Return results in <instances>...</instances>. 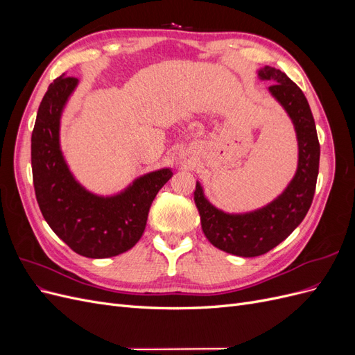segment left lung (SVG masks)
Here are the masks:
<instances>
[{"mask_svg": "<svg viewBox=\"0 0 355 355\" xmlns=\"http://www.w3.org/2000/svg\"><path fill=\"white\" fill-rule=\"evenodd\" d=\"M272 84V98L293 123L297 139V168L287 188L266 206L247 213H227L204 196L197 180L194 200L207 240L218 249L243 257L261 256L284 241L304 220L314 198L320 163V144L313 112L305 94L284 72L272 67L257 71Z\"/></svg>", "mask_w": 355, "mask_h": 355, "instance_id": "1", "label": "left lung"}]
</instances>
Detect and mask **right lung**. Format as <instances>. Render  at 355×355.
I'll return each mask as SVG.
<instances>
[{
    "instance_id": "right-lung-1",
    "label": "right lung",
    "mask_w": 355,
    "mask_h": 355,
    "mask_svg": "<svg viewBox=\"0 0 355 355\" xmlns=\"http://www.w3.org/2000/svg\"><path fill=\"white\" fill-rule=\"evenodd\" d=\"M78 80L60 75L42 98L31 137L32 178L49 227L71 249L92 259L121 254L141 240L149 207L173 176L159 168L114 196H98L73 178L60 149V118Z\"/></svg>"
}]
</instances>
